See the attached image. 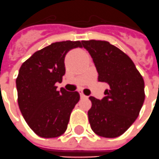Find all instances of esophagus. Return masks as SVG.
<instances>
[{
	"mask_svg": "<svg viewBox=\"0 0 159 159\" xmlns=\"http://www.w3.org/2000/svg\"><path fill=\"white\" fill-rule=\"evenodd\" d=\"M80 98H86V96L85 94L83 93L82 91H80Z\"/></svg>",
	"mask_w": 159,
	"mask_h": 159,
	"instance_id": "obj_1",
	"label": "esophagus"
}]
</instances>
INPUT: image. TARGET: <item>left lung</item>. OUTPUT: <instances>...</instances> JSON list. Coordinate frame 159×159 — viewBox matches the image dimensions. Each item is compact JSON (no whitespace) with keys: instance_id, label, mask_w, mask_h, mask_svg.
Wrapping results in <instances>:
<instances>
[{"instance_id":"left-lung-1","label":"left lung","mask_w":159,"mask_h":159,"mask_svg":"<svg viewBox=\"0 0 159 159\" xmlns=\"http://www.w3.org/2000/svg\"><path fill=\"white\" fill-rule=\"evenodd\" d=\"M98 71V80L109 85L106 97H89L91 128L97 135L117 138L136 120L144 101V82L132 59L106 40H83Z\"/></svg>"}]
</instances>
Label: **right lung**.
Returning a JSON list of instances; mask_svg holds the SVG:
<instances>
[{"label": "right lung", "instance_id": "right-lung-1", "mask_svg": "<svg viewBox=\"0 0 159 159\" xmlns=\"http://www.w3.org/2000/svg\"><path fill=\"white\" fill-rule=\"evenodd\" d=\"M82 41H60L35 52L20 66L16 79L18 105L28 126L41 138L66 131L70 115L80 100L78 92L57 90L66 73V54Z\"/></svg>", "mask_w": 159, "mask_h": 159}]
</instances>
